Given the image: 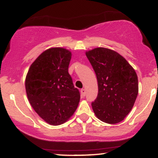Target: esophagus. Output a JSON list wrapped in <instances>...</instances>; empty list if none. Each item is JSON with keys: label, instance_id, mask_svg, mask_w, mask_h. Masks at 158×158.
Listing matches in <instances>:
<instances>
[{"label": "esophagus", "instance_id": "esophagus-1", "mask_svg": "<svg viewBox=\"0 0 158 158\" xmlns=\"http://www.w3.org/2000/svg\"><path fill=\"white\" fill-rule=\"evenodd\" d=\"M80 93H81V97H84L85 96V93H86V91H85V89H81L80 90Z\"/></svg>", "mask_w": 158, "mask_h": 158}]
</instances>
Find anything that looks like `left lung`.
<instances>
[{
    "label": "left lung",
    "mask_w": 158,
    "mask_h": 158,
    "mask_svg": "<svg viewBox=\"0 0 158 158\" xmlns=\"http://www.w3.org/2000/svg\"><path fill=\"white\" fill-rule=\"evenodd\" d=\"M98 82V95L91 106L102 122L116 124L125 119L138 94V79L135 69L118 52L105 48L85 52Z\"/></svg>",
    "instance_id": "1"
}]
</instances>
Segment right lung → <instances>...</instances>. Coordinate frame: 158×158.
<instances>
[{
    "instance_id": "add662e5",
    "label": "right lung",
    "mask_w": 158,
    "mask_h": 158,
    "mask_svg": "<svg viewBox=\"0 0 158 158\" xmlns=\"http://www.w3.org/2000/svg\"><path fill=\"white\" fill-rule=\"evenodd\" d=\"M71 56L65 48H49L32 63L26 76L29 102L39 117L52 126L67 122L80 100L79 90L68 73Z\"/></svg>"
}]
</instances>
